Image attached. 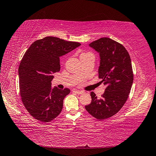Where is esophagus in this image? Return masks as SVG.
<instances>
[{
	"label": "esophagus",
	"instance_id": "obj_1",
	"mask_svg": "<svg viewBox=\"0 0 156 156\" xmlns=\"http://www.w3.org/2000/svg\"><path fill=\"white\" fill-rule=\"evenodd\" d=\"M74 92L75 93L78 94H83L84 92L82 91V90H74Z\"/></svg>",
	"mask_w": 156,
	"mask_h": 156
}]
</instances>
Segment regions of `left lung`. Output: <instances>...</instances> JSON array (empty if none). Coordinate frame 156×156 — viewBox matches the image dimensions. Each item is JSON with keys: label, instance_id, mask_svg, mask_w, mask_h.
Returning a JSON list of instances; mask_svg holds the SVG:
<instances>
[{"label": "left lung", "instance_id": "obj_1", "mask_svg": "<svg viewBox=\"0 0 156 156\" xmlns=\"http://www.w3.org/2000/svg\"><path fill=\"white\" fill-rule=\"evenodd\" d=\"M99 53L98 77L106 88L101 99L91 92L92 101L85 108L99 121L111 117L127 101L133 81L131 58L122 44L108 37H102L89 44Z\"/></svg>", "mask_w": 156, "mask_h": 156}]
</instances>
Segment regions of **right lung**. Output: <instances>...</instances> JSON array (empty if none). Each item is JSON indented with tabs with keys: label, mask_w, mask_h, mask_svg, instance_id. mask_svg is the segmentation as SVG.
Instances as JSON below:
<instances>
[{
	"label": "right lung",
	"mask_w": 156,
	"mask_h": 156,
	"mask_svg": "<svg viewBox=\"0 0 156 156\" xmlns=\"http://www.w3.org/2000/svg\"><path fill=\"white\" fill-rule=\"evenodd\" d=\"M80 45L46 37L33 43L23 55L19 67L20 94L25 108L37 120L48 122L61 112L70 90L52 88L53 74L60 70L59 57Z\"/></svg>",
	"instance_id": "1"
}]
</instances>
